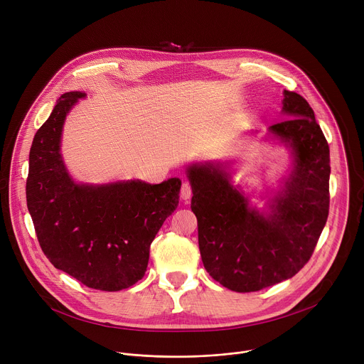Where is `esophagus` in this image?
Here are the masks:
<instances>
[{"label":"esophagus","mask_w":364,"mask_h":364,"mask_svg":"<svg viewBox=\"0 0 364 364\" xmlns=\"http://www.w3.org/2000/svg\"><path fill=\"white\" fill-rule=\"evenodd\" d=\"M181 198L183 200H188L190 197H191V194H193V190H191V186L187 183V181H184L183 183V186H181Z\"/></svg>","instance_id":"1"}]
</instances>
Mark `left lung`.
<instances>
[{
  "label": "left lung",
  "instance_id": "8db88e82",
  "mask_svg": "<svg viewBox=\"0 0 364 364\" xmlns=\"http://www.w3.org/2000/svg\"><path fill=\"white\" fill-rule=\"evenodd\" d=\"M282 103L289 119L269 127V132L292 148L294 170L268 215L247 205L220 164L187 168L203 265L236 292L261 291L298 274L328 218V142L301 95L284 90Z\"/></svg>",
  "mask_w": 364,
  "mask_h": 364
}]
</instances>
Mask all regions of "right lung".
I'll return each mask as SVG.
<instances>
[{
  "mask_svg": "<svg viewBox=\"0 0 364 364\" xmlns=\"http://www.w3.org/2000/svg\"><path fill=\"white\" fill-rule=\"evenodd\" d=\"M80 97L85 93L62 95L34 135L27 207L40 247L55 268L89 288L121 291L145 275L149 246L177 209L181 181L76 184L62 160L60 136Z\"/></svg>",
  "mask_w": 364,
  "mask_h": 364,
  "instance_id": "add662e5",
  "label": "right lung"
}]
</instances>
